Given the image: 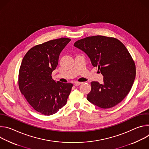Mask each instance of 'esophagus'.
<instances>
[{
	"label": "esophagus",
	"mask_w": 149,
	"mask_h": 149,
	"mask_svg": "<svg viewBox=\"0 0 149 149\" xmlns=\"http://www.w3.org/2000/svg\"><path fill=\"white\" fill-rule=\"evenodd\" d=\"M82 84V82H75L74 83V86H79L80 84Z\"/></svg>",
	"instance_id": "1"
}]
</instances>
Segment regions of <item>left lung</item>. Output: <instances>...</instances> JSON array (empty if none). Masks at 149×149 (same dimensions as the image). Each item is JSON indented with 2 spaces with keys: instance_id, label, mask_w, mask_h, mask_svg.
Returning <instances> with one entry per match:
<instances>
[{
  "instance_id": "obj_1",
  "label": "left lung",
  "mask_w": 149,
  "mask_h": 149,
  "mask_svg": "<svg viewBox=\"0 0 149 149\" xmlns=\"http://www.w3.org/2000/svg\"><path fill=\"white\" fill-rule=\"evenodd\" d=\"M74 46L86 52L93 67H98L103 82H91L87 100L102 109L113 107L130 92L136 77V65L126 47L118 39L101 35L79 39Z\"/></svg>"
}]
</instances>
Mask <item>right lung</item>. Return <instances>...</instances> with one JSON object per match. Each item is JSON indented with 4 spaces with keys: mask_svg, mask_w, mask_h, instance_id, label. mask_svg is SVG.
<instances>
[{
    "mask_svg": "<svg viewBox=\"0 0 149 149\" xmlns=\"http://www.w3.org/2000/svg\"><path fill=\"white\" fill-rule=\"evenodd\" d=\"M71 39L61 38L36 45L24 56L18 76L19 90L32 107L45 116L56 113L64 106L73 86L55 81L52 72L62 50Z\"/></svg>",
    "mask_w": 149,
    "mask_h": 149,
    "instance_id": "add662e5",
    "label": "right lung"
}]
</instances>
